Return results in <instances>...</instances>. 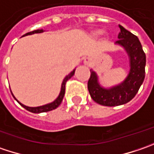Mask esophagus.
<instances>
[{
	"instance_id": "esophagus-1",
	"label": "esophagus",
	"mask_w": 154,
	"mask_h": 154,
	"mask_svg": "<svg viewBox=\"0 0 154 154\" xmlns=\"http://www.w3.org/2000/svg\"><path fill=\"white\" fill-rule=\"evenodd\" d=\"M90 62H91V59H90V57H85L84 59V64L85 65H90Z\"/></svg>"
}]
</instances>
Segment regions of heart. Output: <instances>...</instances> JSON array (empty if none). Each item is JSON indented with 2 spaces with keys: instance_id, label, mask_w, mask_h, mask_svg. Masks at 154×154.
I'll list each match as a JSON object with an SVG mask.
<instances>
[{
  "instance_id": "1",
  "label": "heart",
  "mask_w": 154,
  "mask_h": 154,
  "mask_svg": "<svg viewBox=\"0 0 154 154\" xmlns=\"http://www.w3.org/2000/svg\"><path fill=\"white\" fill-rule=\"evenodd\" d=\"M101 34L106 35V33L103 32V31L100 30V29H95V30L91 31V32H90V35L93 38H97L98 36H100Z\"/></svg>"
}]
</instances>
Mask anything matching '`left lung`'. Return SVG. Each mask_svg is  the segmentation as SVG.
I'll list each match as a JSON object with an SVG mask.
<instances>
[{"mask_svg": "<svg viewBox=\"0 0 154 154\" xmlns=\"http://www.w3.org/2000/svg\"><path fill=\"white\" fill-rule=\"evenodd\" d=\"M120 33L116 45L123 47L129 58L130 70L127 77L121 84L105 88L102 86L97 74L90 70L88 90L91 98L98 104L114 107L127 103L131 101L143 83L145 78L146 54L138 37L119 25Z\"/></svg>", "mask_w": 154, "mask_h": 154, "instance_id": "8db88e82", "label": "left lung"}]
</instances>
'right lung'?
<instances>
[{
    "label": "right lung",
    "instance_id": "1",
    "mask_svg": "<svg viewBox=\"0 0 154 154\" xmlns=\"http://www.w3.org/2000/svg\"><path fill=\"white\" fill-rule=\"evenodd\" d=\"M45 32L43 29H38V30H34V31H32V32H29L26 33V34L23 35L22 37H24V36H27V35H32V34H34V33H41V32ZM75 70H76V69H74V70L70 72V74H68L66 77H64V80H63V82H62V84H61V90H60V92H59L58 97H57V98L52 102V103H50L45 104V105L38 106V107H28V106H26V105H24V104H22L21 103H20V102L17 100L16 98H15V97L14 96V94L12 93V91H11V93H12L13 97H14V99H15L17 102H18L20 104V105L23 107L24 109H26V110L30 111V112H32V113L39 114V113H44V112H48V111L53 110V109H57V107H58V106L61 104V103H62L63 98H64V93H65V84H66V82L70 79V77L74 75Z\"/></svg>",
    "mask_w": 154,
    "mask_h": 154
}]
</instances>
